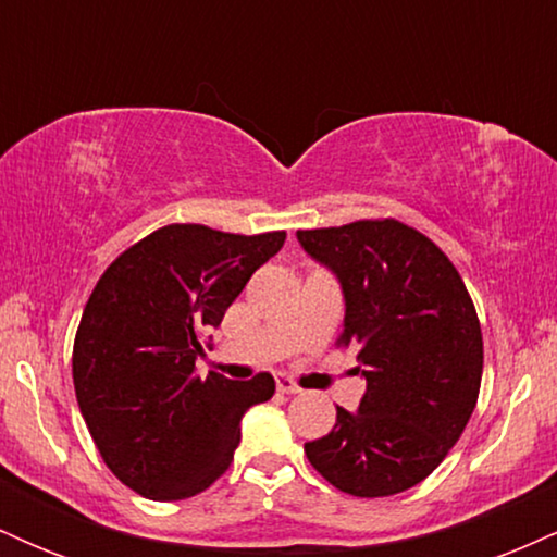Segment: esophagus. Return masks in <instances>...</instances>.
Listing matches in <instances>:
<instances>
[{
    "mask_svg": "<svg viewBox=\"0 0 557 557\" xmlns=\"http://www.w3.org/2000/svg\"><path fill=\"white\" fill-rule=\"evenodd\" d=\"M277 389H280V393H285V395H296V393H300V387H298L296 382H293L287 374H280V376H277Z\"/></svg>",
    "mask_w": 557,
    "mask_h": 557,
    "instance_id": "esophagus-1",
    "label": "esophagus"
}]
</instances>
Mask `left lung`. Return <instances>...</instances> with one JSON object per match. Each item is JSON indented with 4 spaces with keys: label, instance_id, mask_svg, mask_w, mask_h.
<instances>
[{
    "label": "left lung",
    "instance_id": "1",
    "mask_svg": "<svg viewBox=\"0 0 557 557\" xmlns=\"http://www.w3.org/2000/svg\"><path fill=\"white\" fill-rule=\"evenodd\" d=\"M345 300L341 343L354 348L367 393L337 408L306 458L332 487L387 497L417 487L443 463L474 413L482 330L461 274L430 238L398 220L298 230Z\"/></svg>",
    "mask_w": 557,
    "mask_h": 557
}]
</instances>
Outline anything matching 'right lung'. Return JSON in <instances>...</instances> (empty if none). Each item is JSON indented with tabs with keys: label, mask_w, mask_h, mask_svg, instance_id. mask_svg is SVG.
Returning a JSON list of instances; mask_svg holds the SVG:
<instances>
[{
	"label": "right lung",
	"mask_w": 557,
	"mask_h": 557,
	"mask_svg": "<svg viewBox=\"0 0 557 557\" xmlns=\"http://www.w3.org/2000/svg\"><path fill=\"white\" fill-rule=\"evenodd\" d=\"M285 233L168 225L101 274L73 345L75 398L112 474L149 500H183L227 471L240 419L274 395L272 374H196L222 324ZM207 345H212L209 337Z\"/></svg>",
	"instance_id": "1"
}]
</instances>
